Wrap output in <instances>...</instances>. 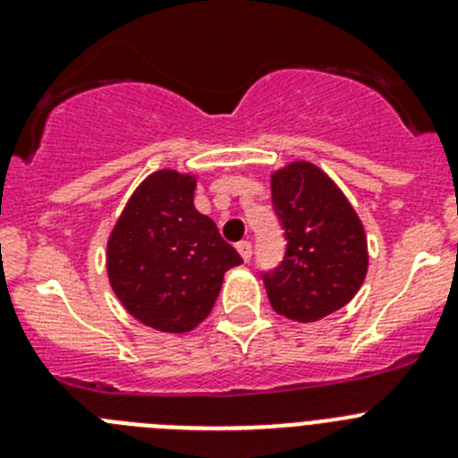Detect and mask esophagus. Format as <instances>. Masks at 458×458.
I'll list each match as a JSON object with an SVG mask.
<instances>
[{"label": "esophagus", "mask_w": 458, "mask_h": 458, "mask_svg": "<svg viewBox=\"0 0 458 458\" xmlns=\"http://www.w3.org/2000/svg\"><path fill=\"white\" fill-rule=\"evenodd\" d=\"M236 250H238V254L245 259V261H250V259H252V242L250 241H241L236 245Z\"/></svg>", "instance_id": "esophagus-1"}]
</instances>
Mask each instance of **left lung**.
I'll return each mask as SVG.
<instances>
[{
    "instance_id": "8db88e82",
    "label": "left lung",
    "mask_w": 458,
    "mask_h": 458,
    "mask_svg": "<svg viewBox=\"0 0 458 458\" xmlns=\"http://www.w3.org/2000/svg\"><path fill=\"white\" fill-rule=\"evenodd\" d=\"M286 233L284 261L264 273L273 310L314 323L351 302L369 268L367 233L351 201L317 165L295 160L270 174Z\"/></svg>"
}]
</instances>
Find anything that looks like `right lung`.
<instances>
[{"label": "right lung", "instance_id": "right-lung-1", "mask_svg": "<svg viewBox=\"0 0 458 458\" xmlns=\"http://www.w3.org/2000/svg\"><path fill=\"white\" fill-rule=\"evenodd\" d=\"M197 176L157 169L141 181L107 238V277L128 314L183 335L210 314L225 273L242 264L216 222L194 208Z\"/></svg>", "mask_w": 458, "mask_h": 458}]
</instances>
